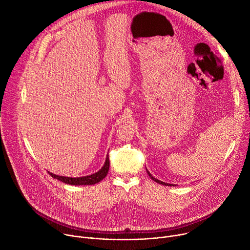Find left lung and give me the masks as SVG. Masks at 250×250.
<instances>
[{
    "mask_svg": "<svg viewBox=\"0 0 250 250\" xmlns=\"http://www.w3.org/2000/svg\"><path fill=\"white\" fill-rule=\"evenodd\" d=\"M147 173H148V174H149V176H150V178H151V179H152V180H154V181H155V182H157V183H159V184H162V185H166V186H169V185H170V186H171V185H173V184H168V183H165V182H162V181H160V180H158V179H156V178H154V177H153V176H152V175H151V174H150V173H149V172H148V171H147Z\"/></svg>",
    "mask_w": 250,
    "mask_h": 250,
    "instance_id": "left-lung-1",
    "label": "left lung"
}]
</instances>
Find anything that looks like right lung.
I'll use <instances>...</instances> for the list:
<instances>
[{
    "label": "right lung",
    "mask_w": 250,
    "mask_h": 250,
    "mask_svg": "<svg viewBox=\"0 0 250 250\" xmlns=\"http://www.w3.org/2000/svg\"><path fill=\"white\" fill-rule=\"evenodd\" d=\"M109 166H110V161H109V156H107L104 166L98 172H96V173H94L92 175H89V176L72 178V177L55 175L53 173H50V172H49V174L52 177L58 179V180L64 182V183L70 184V185H92V184H96V183L100 182L103 178L106 177V175L108 173V170H109Z\"/></svg>",
    "instance_id": "right-lung-1"
}]
</instances>
